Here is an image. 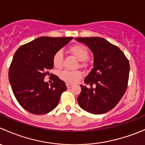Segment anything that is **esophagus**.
<instances>
[{
    "label": "esophagus",
    "mask_w": 145,
    "mask_h": 145,
    "mask_svg": "<svg viewBox=\"0 0 145 145\" xmlns=\"http://www.w3.org/2000/svg\"><path fill=\"white\" fill-rule=\"evenodd\" d=\"M66 85H67V88H71V87H72V86H73V84H71V83H66Z\"/></svg>",
    "instance_id": "1"
}]
</instances>
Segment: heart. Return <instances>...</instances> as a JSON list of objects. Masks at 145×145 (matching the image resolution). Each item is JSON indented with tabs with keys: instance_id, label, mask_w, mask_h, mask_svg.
<instances>
[{
	"instance_id": "1",
	"label": "heart",
	"mask_w": 145,
	"mask_h": 145,
	"mask_svg": "<svg viewBox=\"0 0 145 145\" xmlns=\"http://www.w3.org/2000/svg\"><path fill=\"white\" fill-rule=\"evenodd\" d=\"M69 52L77 58L79 61H83L88 56V48L83 44H74L70 47ZM64 55L62 50H58L54 55L52 57V62L54 67L59 69L63 64ZM62 80L67 83H76L82 77V72L80 71H67L64 70L60 74Z\"/></svg>"
}]
</instances>
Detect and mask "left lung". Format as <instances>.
Listing matches in <instances>:
<instances>
[{"label": "left lung", "mask_w": 145, "mask_h": 145, "mask_svg": "<svg viewBox=\"0 0 145 145\" xmlns=\"http://www.w3.org/2000/svg\"><path fill=\"white\" fill-rule=\"evenodd\" d=\"M85 43L94 57L93 68L84 81L96 86L88 88L81 86L78 105L93 114H102L113 109L126 90L129 78L130 64L123 52L116 45L100 37L77 38Z\"/></svg>", "instance_id": "1"}]
</instances>
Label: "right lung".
<instances>
[{
  "label": "right lung",
  "instance_id": "1",
  "mask_svg": "<svg viewBox=\"0 0 145 145\" xmlns=\"http://www.w3.org/2000/svg\"><path fill=\"white\" fill-rule=\"evenodd\" d=\"M73 37L42 36L17 49L9 68V81L17 102L33 114H45L53 110L67 90L64 82L55 75L49 86L44 81L53 68L52 57Z\"/></svg>",
  "mask_w": 145,
  "mask_h": 145
}]
</instances>
